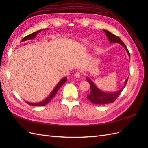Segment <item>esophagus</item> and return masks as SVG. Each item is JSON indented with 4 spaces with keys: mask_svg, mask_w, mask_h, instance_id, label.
Returning <instances> with one entry per match:
<instances>
[{
    "mask_svg": "<svg viewBox=\"0 0 148 148\" xmlns=\"http://www.w3.org/2000/svg\"><path fill=\"white\" fill-rule=\"evenodd\" d=\"M75 77L77 78H80L82 77V73L80 72H76L75 73Z\"/></svg>",
    "mask_w": 148,
    "mask_h": 148,
    "instance_id": "1",
    "label": "esophagus"
}]
</instances>
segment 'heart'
<instances>
[{"instance_id":"heart-1","label":"heart","mask_w":148,"mask_h":148,"mask_svg":"<svg viewBox=\"0 0 148 148\" xmlns=\"http://www.w3.org/2000/svg\"><path fill=\"white\" fill-rule=\"evenodd\" d=\"M89 41H90V38H88V37H86V38H83L82 39H81L79 40V43H81L82 44H87Z\"/></svg>"}]
</instances>
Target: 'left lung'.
I'll list each match as a JSON object with an SVG mask.
<instances>
[{
  "instance_id": "left-lung-1",
  "label": "left lung",
  "mask_w": 148,
  "mask_h": 148,
  "mask_svg": "<svg viewBox=\"0 0 148 148\" xmlns=\"http://www.w3.org/2000/svg\"><path fill=\"white\" fill-rule=\"evenodd\" d=\"M102 31H104L105 34H106V36L110 44L118 43L120 44V45H122L125 48V49L126 50L128 53L129 59L130 60V52L128 50V49L126 47V46L125 45V44L122 42L120 38L117 36H115L114 34L110 33L109 31L106 29H102ZM128 77L125 79L123 86L121 89H120L119 90L114 92H106L101 90V89L99 88H97L96 85L94 83L92 80L87 77L86 79L89 83V84H90L91 89V92L87 95V98L92 103V104H107L111 102H113L116 99H117L118 96L120 95V93L123 90V89L125 88V86H126L127 83L128 82Z\"/></svg>"
}]
</instances>
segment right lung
Segmentation results:
<instances>
[{"label":"right lung","instance_id":"right-lung-1","mask_svg":"<svg viewBox=\"0 0 148 148\" xmlns=\"http://www.w3.org/2000/svg\"><path fill=\"white\" fill-rule=\"evenodd\" d=\"M49 29L47 28V29H40V30H38L37 31H35V32H34L32 34H29L28 36H26V37H25L23 39L21 40V42H23V41H27V40H29V39H34L36 38V36L38 35V34L41 32V31L42 30H48ZM67 81V78L66 77H64L62 79H61L60 80V82L57 83V84L56 85V86H55V88L53 89V90L51 91V92L49 94V95L46 98V99H44V100L40 101L39 102H28V101H26V103H28V104L29 105H31V106H44L47 104V103L50 101L52 98L54 97L56 94L57 92V91H59V89L60 88V87L63 85Z\"/></svg>","mask_w":148,"mask_h":148}]
</instances>
